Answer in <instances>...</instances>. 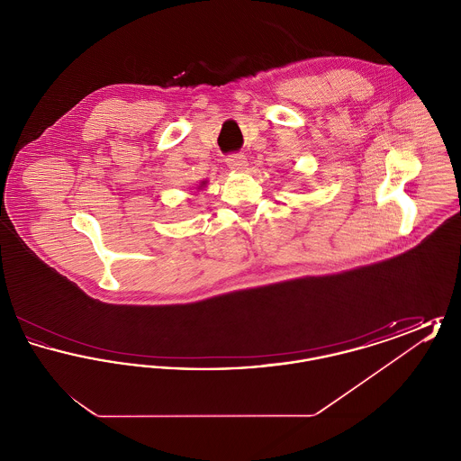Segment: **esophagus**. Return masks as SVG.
<instances>
[{
	"label": "esophagus",
	"instance_id": "34e87169",
	"mask_svg": "<svg viewBox=\"0 0 461 461\" xmlns=\"http://www.w3.org/2000/svg\"><path fill=\"white\" fill-rule=\"evenodd\" d=\"M226 164L231 171H243L247 166V158H245V155H230L226 158Z\"/></svg>",
	"mask_w": 461,
	"mask_h": 461
}]
</instances>
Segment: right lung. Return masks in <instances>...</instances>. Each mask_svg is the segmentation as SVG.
I'll return each mask as SVG.
<instances>
[{"mask_svg": "<svg viewBox=\"0 0 461 461\" xmlns=\"http://www.w3.org/2000/svg\"><path fill=\"white\" fill-rule=\"evenodd\" d=\"M202 185H205V181H203V183H202Z\"/></svg>", "mask_w": 461, "mask_h": 461, "instance_id": "1", "label": "right lung"}]
</instances>
